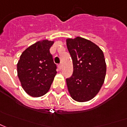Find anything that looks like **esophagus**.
<instances>
[{"label": "esophagus", "mask_w": 127, "mask_h": 127, "mask_svg": "<svg viewBox=\"0 0 127 127\" xmlns=\"http://www.w3.org/2000/svg\"><path fill=\"white\" fill-rule=\"evenodd\" d=\"M58 67H59V69L61 70L62 68V64H60L59 65H58Z\"/></svg>", "instance_id": "1"}]
</instances>
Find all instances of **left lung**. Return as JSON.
<instances>
[{
	"label": "left lung",
	"instance_id": "8db88e82",
	"mask_svg": "<svg viewBox=\"0 0 127 127\" xmlns=\"http://www.w3.org/2000/svg\"><path fill=\"white\" fill-rule=\"evenodd\" d=\"M66 45L73 65L72 76L66 79L70 95L78 102L88 101L98 93L104 82L103 52L96 44L81 37L66 39Z\"/></svg>",
	"mask_w": 127,
	"mask_h": 127
}]
</instances>
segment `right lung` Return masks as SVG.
Masks as SVG:
<instances>
[{
    "instance_id": "obj_1",
    "label": "right lung",
    "mask_w": 127,
    "mask_h": 127,
    "mask_svg": "<svg viewBox=\"0 0 127 127\" xmlns=\"http://www.w3.org/2000/svg\"><path fill=\"white\" fill-rule=\"evenodd\" d=\"M54 41L43 40L22 52L17 63V75L23 89L33 97L45 95L57 74L50 49Z\"/></svg>"
}]
</instances>
